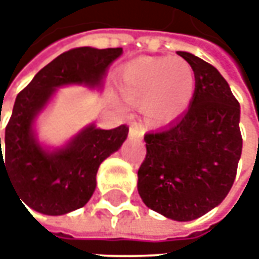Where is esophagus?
<instances>
[{
  "label": "esophagus",
  "instance_id": "esophagus-1",
  "mask_svg": "<svg viewBox=\"0 0 259 259\" xmlns=\"http://www.w3.org/2000/svg\"><path fill=\"white\" fill-rule=\"evenodd\" d=\"M143 135H144V133H143V128L140 125L131 124V126H130V137L131 138H143Z\"/></svg>",
  "mask_w": 259,
  "mask_h": 259
}]
</instances>
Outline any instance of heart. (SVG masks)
Wrapping results in <instances>:
<instances>
[{"label":"heart","instance_id":"obj_1","mask_svg":"<svg viewBox=\"0 0 259 259\" xmlns=\"http://www.w3.org/2000/svg\"><path fill=\"white\" fill-rule=\"evenodd\" d=\"M118 89L126 102L140 105L145 124L165 126L192 102L193 67L182 57H138L121 69Z\"/></svg>","mask_w":259,"mask_h":259}]
</instances>
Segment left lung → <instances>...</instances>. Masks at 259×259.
<instances>
[{
	"instance_id": "8db88e82",
	"label": "left lung",
	"mask_w": 259,
	"mask_h": 259,
	"mask_svg": "<svg viewBox=\"0 0 259 259\" xmlns=\"http://www.w3.org/2000/svg\"><path fill=\"white\" fill-rule=\"evenodd\" d=\"M177 55L193 67V98L176 122L145 134L137 187L147 207L187 222L219 206L234 184L241 106L216 67L189 52Z\"/></svg>"
}]
</instances>
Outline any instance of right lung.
Instances as JSON below:
<instances>
[{"instance_id": "add662e5", "label": "right lung", "mask_w": 259, "mask_h": 259, "mask_svg": "<svg viewBox=\"0 0 259 259\" xmlns=\"http://www.w3.org/2000/svg\"><path fill=\"white\" fill-rule=\"evenodd\" d=\"M121 55V47L69 50L45 66L17 95L5 128V160L0 138V183L1 176L8 177L20 202L30 209L60 216L83 207L96 189L101 163L124 144L126 125L102 130L92 122L59 147L41 143L37 133V121L59 88L83 86L101 92L109 67Z\"/></svg>"}]
</instances>
